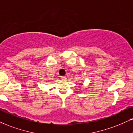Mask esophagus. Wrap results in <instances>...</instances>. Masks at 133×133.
Wrapping results in <instances>:
<instances>
[{
    "instance_id": "1",
    "label": "esophagus",
    "mask_w": 133,
    "mask_h": 133,
    "mask_svg": "<svg viewBox=\"0 0 133 133\" xmlns=\"http://www.w3.org/2000/svg\"><path fill=\"white\" fill-rule=\"evenodd\" d=\"M61 78L62 80H65L66 79V76H61Z\"/></svg>"
}]
</instances>
